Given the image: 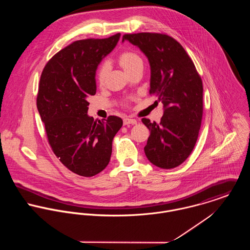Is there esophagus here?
Segmentation results:
<instances>
[{
    "instance_id": "esophagus-1",
    "label": "esophagus",
    "mask_w": 250,
    "mask_h": 250,
    "mask_svg": "<svg viewBox=\"0 0 250 250\" xmlns=\"http://www.w3.org/2000/svg\"><path fill=\"white\" fill-rule=\"evenodd\" d=\"M137 120L136 119H133V118H129V117H126V118H124V120H123V123H124V125H128V124H137Z\"/></svg>"
}]
</instances>
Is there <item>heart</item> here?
I'll return each instance as SVG.
<instances>
[{"label":"heart","mask_w":250,"mask_h":250,"mask_svg":"<svg viewBox=\"0 0 250 250\" xmlns=\"http://www.w3.org/2000/svg\"><path fill=\"white\" fill-rule=\"evenodd\" d=\"M117 62L120 64V66L127 72L130 73L136 67L143 65V59L141 56L133 51V50H125L122 53H120L117 57ZM107 67L106 64H101L98 66L96 70V80L100 84H103L107 76Z\"/></svg>","instance_id":"1"}]
</instances>
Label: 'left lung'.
I'll list each match as a JSON object with an SVG mask.
<instances>
[{
    "label": "left lung",
    "mask_w": 250,
    "mask_h": 250,
    "mask_svg": "<svg viewBox=\"0 0 250 250\" xmlns=\"http://www.w3.org/2000/svg\"><path fill=\"white\" fill-rule=\"evenodd\" d=\"M147 57L150 94L164 105L160 123L143 118L150 136L144 152L154 166L169 169L184 163L197 141L203 115L202 80L193 62L173 37L157 33L123 36Z\"/></svg>",
    "instance_id": "left-lung-1"
}]
</instances>
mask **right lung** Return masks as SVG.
Returning <instances> with one entry per match:
<instances>
[{
	"instance_id": "obj_1",
	"label": "right lung",
	"mask_w": 250,
	"mask_h": 250,
	"mask_svg": "<svg viewBox=\"0 0 250 250\" xmlns=\"http://www.w3.org/2000/svg\"><path fill=\"white\" fill-rule=\"evenodd\" d=\"M119 37L74 41L47 62L40 77L36 106L49 144L64 167L83 177L106 168L112 140L123 124L114 115L102 121L87 115V98L96 93L97 66Z\"/></svg>"
}]
</instances>
